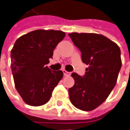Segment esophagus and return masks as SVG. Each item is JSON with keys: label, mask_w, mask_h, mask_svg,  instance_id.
<instances>
[{"label": "esophagus", "mask_w": 130, "mask_h": 130, "mask_svg": "<svg viewBox=\"0 0 130 130\" xmlns=\"http://www.w3.org/2000/svg\"><path fill=\"white\" fill-rule=\"evenodd\" d=\"M62 72H63V74H64V75H65V76H68V75H70V73L68 72V71H66L65 70H62Z\"/></svg>", "instance_id": "34e87169"}]
</instances>
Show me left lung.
<instances>
[{
    "label": "left lung",
    "instance_id": "8db88e82",
    "mask_svg": "<svg viewBox=\"0 0 130 130\" xmlns=\"http://www.w3.org/2000/svg\"><path fill=\"white\" fill-rule=\"evenodd\" d=\"M88 65L83 77L73 73L75 84L69 88L70 100L83 111H92L108 98L116 85L122 67L119 46L105 36L94 33L68 34Z\"/></svg>",
    "mask_w": 130,
    "mask_h": 130
}]
</instances>
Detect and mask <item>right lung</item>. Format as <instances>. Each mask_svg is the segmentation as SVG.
<instances>
[{"mask_svg":"<svg viewBox=\"0 0 130 130\" xmlns=\"http://www.w3.org/2000/svg\"><path fill=\"white\" fill-rule=\"evenodd\" d=\"M65 37L62 31L38 29L21 36L14 44L11 52L14 84L28 105L39 106L47 103L62 78V70H50L45 65Z\"/></svg>","mask_w":130,"mask_h":130,"instance_id":"add662e5","label":"right lung"}]
</instances>
